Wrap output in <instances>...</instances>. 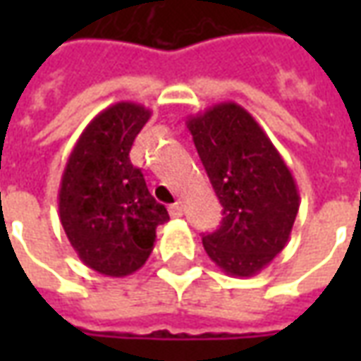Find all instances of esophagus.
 I'll list each match as a JSON object with an SVG mask.
<instances>
[{"label":"esophagus","instance_id":"esophagus-1","mask_svg":"<svg viewBox=\"0 0 361 361\" xmlns=\"http://www.w3.org/2000/svg\"><path fill=\"white\" fill-rule=\"evenodd\" d=\"M181 214H183V204L181 203L170 204V216H173V219H180Z\"/></svg>","mask_w":361,"mask_h":361}]
</instances>
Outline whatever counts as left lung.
<instances>
[{
    "label": "left lung",
    "instance_id": "obj_1",
    "mask_svg": "<svg viewBox=\"0 0 361 361\" xmlns=\"http://www.w3.org/2000/svg\"><path fill=\"white\" fill-rule=\"evenodd\" d=\"M212 189L224 209L220 228L203 235L207 255L232 276H253L284 250L300 209L295 180L250 111L214 104L189 116Z\"/></svg>",
    "mask_w": 361,
    "mask_h": 361
}]
</instances>
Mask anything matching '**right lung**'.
Wrapping results in <instances>:
<instances>
[{
  "label": "right lung",
  "mask_w": 361,
  "mask_h": 361,
  "mask_svg": "<svg viewBox=\"0 0 361 361\" xmlns=\"http://www.w3.org/2000/svg\"><path fill=\"white\" fill-rule=\"evenodd\" d=\"M141 104L118 102L96 116L71 150L59 185V220L82 263L106 276L139 271L170 220L149 193L129 150L149 121Z\"/></svg>",
  "instance_id": "add662e5"
}]
</instances>
